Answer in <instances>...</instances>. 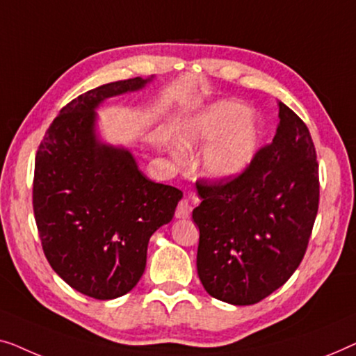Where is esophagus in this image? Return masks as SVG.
Returning <instances> with one entry per match:
<instances>
[{
  "label": "esophagus",
  "mask_w": 356,
  "mask_h": 356,
  "mask_svg": "<svg viewBox=\"0 0 356 356\" xmlns=\"http://www.w3.org/2000/svg\"><path fill=\"white\" fill-rule=\"evenodd\" d=\"M190 214H192V204H190L187 198L180 200L179 204H177V209H176V218L188 219Z\"/></svg>",
  "instance_id": "obj_1"
}]
</instances>
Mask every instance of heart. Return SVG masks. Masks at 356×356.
<instances>
[{
	"instance_id": "1",
	"label": "heart",
	"mask_w": 356,
	"mask_h": 356,
	"mask_svg": "<svg viewBox=\"0 0 356 356\" xmlns=\"http://www.w3.org/2000/svg\"><path fill=\"white\" fill-rule=\"evenodd\" d=\"M193 137L204 145V169L209 176L227 179L243 171L258 147V126L237 102L214 104L195 121Z\"/></svg>"
}]
</instances>
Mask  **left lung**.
Listing matches in <instances>:
<instances>
[{"label": "left lung", "instance_id": "1", "mask_svg": "<svg viewBox=\"0 0 356 356\" xmlns=\"http://www.w3.org/2000/svg\"><path fill=\"white\" fill-rule=\"evenodd\" d=\"M279 127L242 172L198 180L192 218L200 229L197 271L211 297L261 302L302 263L319 207V169L309 130L279 102Z\"/></svg>", "mask_w": 356, "mask_h": 356}]
</instances>
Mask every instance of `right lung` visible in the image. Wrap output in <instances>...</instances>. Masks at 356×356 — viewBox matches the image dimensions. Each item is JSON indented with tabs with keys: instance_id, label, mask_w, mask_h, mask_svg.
Segmentation results:
<instances>
[{
	"instance_id": "1",
	"label": "right lung",
	"mask_w": 356,
	"mask_h": 356,
	"mask_svg": "<svg viewBox=\"0 0 356 356\" xmlns=\"http://www.w3.org/2000/svg\"><path fill=\"white\" fill-rule=\"evenodd\" d=\"M148 80L79 95L49 124L35 156L32 203L44 257L64 282L97 300L137 285L149 237L171 221L182 198L179 188L145 177L127 149L95 137V108Z\"/></svg>"
}]
</instances>
